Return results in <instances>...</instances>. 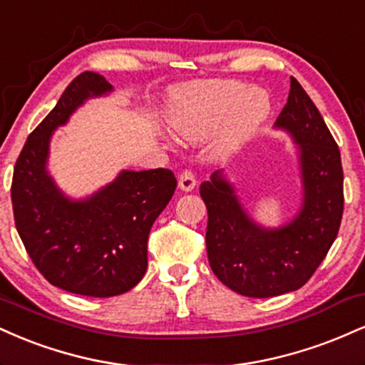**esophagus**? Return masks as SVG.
<instances>
[{"mask_svg":"<svg viewBox=\"0 0 365 365\" xmlns=\"http://www.w3.org/2000/svg\"><path fill=\"white\" fill-rule=\"evenodd\" d=\"M196 186V175L191 169H184L181 174H179V187L182 191H191L192 187Z\"/></svg>","mask_w":365,"mask_h":365,"instance_id":"esophagus-1","label":"esophagus"}]
</instances>
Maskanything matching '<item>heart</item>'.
I'll use <instances>...</instances> for the list:
<instances>
[{
  "label": "heart",
  "instance_id": "b5f03b06",
  "mask_svg": "<svg viewBox=\"0 0 365 365\" xmlns=\"http://www.w3.org/2000/svg\"><path fill=\"white\" fill-rule=\"evenodd\" d=\"M269 114V98L261 88L235 80H210L179 93L170 126L184 140H205L220 126L217 148L229 153L258 131Z\"/></svg>",
  "mask_w": 365,
  "mask_h": 365
}]
</instances>
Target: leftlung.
<instances>
[{
    "label": "left lung",
    "mask_w": 365,
    "mask_h": 365,
    "mask_svg": "<svg viewBox=\"0 0 365 365\" xmlns=\"http://www.w3.org/2000/svg\"><path fill=\"white\" fill-rule=\"evenodd\" d=\"M277 126L301 147L304 207L295 220L277 230L255 225L218 173L200 187L208 210L210 267L222 284L246 297H275L301 289L327 258L344 215L340 150L294 76Z\"/></svg>",
    "instance_id": "1"
}]
</instances>
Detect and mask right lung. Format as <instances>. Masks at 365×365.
Segmentation results:
<instances>
[{
	"label": "right lung",
	"instance_id": "right-lung-1",
	"mask_svg": "<svg viewBox=\"0 0 365 365\" xmlns=\"http://www.w3.org/2000/svg\"><path fill=\"white\" fill-rule=\"evenodd\" d=\"M113 88L104 76L83 71L29 135L11 181L13 217L30 259L51 285L87 297L131 290L147 272L150 229L173 198L169 169L124 170L90 200L70 201L46 173L51 133L85 98Z\"/></svg>",
	"mask_w": 365,
	"mask_h": 365
}]
</instances>
